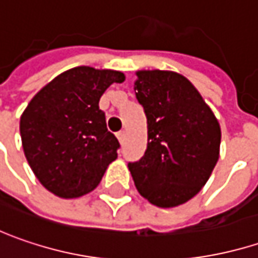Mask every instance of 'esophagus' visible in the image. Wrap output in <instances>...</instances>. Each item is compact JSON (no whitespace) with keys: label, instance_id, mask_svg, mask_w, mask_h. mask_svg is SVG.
Instances as JSON below:
<instances>
[{"label":"esophagus","instance_id":"1","mask_svg":"<svg viewBox=\"0 0 258 258\" xmlns=\"http://www.w3.org/2000/svg\"><path fill=\"white\" fill-rule=\"evenodd\" d=\"M116 137H118L119 143H122V142H124V137H125V133H124V131H119V133L116 134Z\"/></svg>","mask_w":258,"mask_h":258}]
</instances>
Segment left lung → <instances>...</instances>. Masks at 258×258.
<instances>
[{
	"label": "left lung",
	"instance_id": "obj_1",
	"mask_svg": "<svg viewBox=\"0 0 258 258\" xmlns=\"http://www.w3.org/2000/svg\"><path fill=\"white\" fill-rule=\"evenodd\" d=\"M134 92L147 118V149L130 163L136 188L152 205L187 203L213 172L220 125L187 77L168 70L136 71Z\"/></svg>",
	"mask_w": 258,
	"mask_h": 258
}]
</instances>
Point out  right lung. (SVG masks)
Masks as SVG:
<instances>
[{
    "mask_svg": "<svg viewBox=\"0 0 258 258\" xmlns=\"http://www.w3.org/2000/svg\"><path fill=\"white\" fill-rule=\"evenodd\" d=\"M124 73L87 66L43 86L20 116L24 156L39 182L56 197L77 199L96 188L119 143L106 128L100 96Z\"/></svg>",
    "mask_w": 258,
    "mask_h": 258,
    "instance_id": "1",
    "label": "right lung"
}]
</instances>
